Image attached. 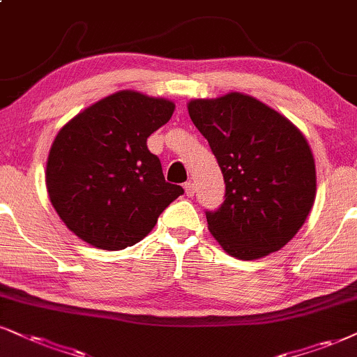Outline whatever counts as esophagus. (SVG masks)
I'll use <instances>...</instances> for the list:
<instances>
[{
  "label": "esophagus",
  "instance_id": "34e87169",
  "mask_svg": "<svg viewBox=\"0 0 357 357\" xmlns=\"http://www.w3.org/2000/svg\"><path fill=\"white\" fill-rule=\"evenodd\" d=\"M183 188H185L187 197H193V195H195V183H193V182H187L185 185H183Z\"/></svg>",
  "mask_w": 357,
  "mask_h": 357
}]
</instances>
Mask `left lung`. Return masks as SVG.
Returning <instances> with one entry per match:
<instances>
[{
	"instance_id": "obj_1",
	"label": "left lung",
	"mask_w": 357,
	"mask_h": 357,
	"mask_svg": "<svg viewBox=\"0 0 357 357\" xmlns=\"http://www.w3.org/2000/svg\"><path fill=\"white\" fill-rule=\"evenodd\" d=\"M225 180V202L206 212L228 255L258 259L278 252L306 222L316 199V165L301 130L261 100L228 92L187 104Z\"/></svg>"
}]
</instances>
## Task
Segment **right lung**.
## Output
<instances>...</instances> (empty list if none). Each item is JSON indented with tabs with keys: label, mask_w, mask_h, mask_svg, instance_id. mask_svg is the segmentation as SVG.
Returning a JSON list of instances; mask_svg holds the SVG:
<instances>
[{
	"label": "right lung",
	"mask_w": 357,
	"mask_h": 357,
	"mask_svg": "<svg viewBox=\"0 0 357 357\" xmlns=\"http://www.w3.org/2000/svg\"><path fill=\"white\" fill-rule=\"evenodd\" d=\"M175 104L119 91L57 132L46 164L50 200L66 227L100 250H124L155 227L183 193L165 182L147 137L170 121Z\"/></svg>",
	"instance_id": "add662e5"
}]
</instances>
